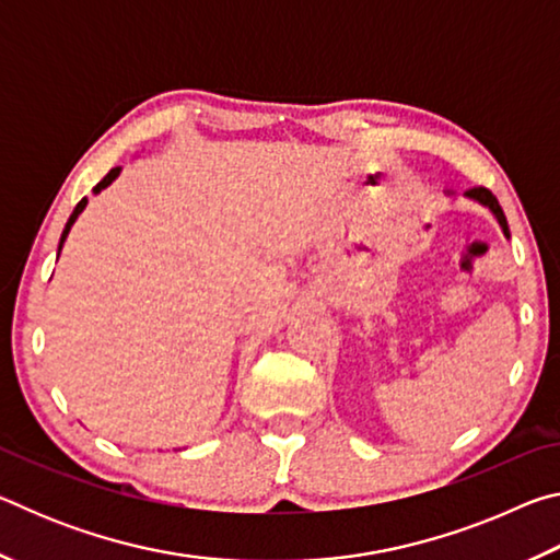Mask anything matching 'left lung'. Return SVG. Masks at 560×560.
Returning <instances> with one entry per match:
<instances>
[{
	"label": "left lung",
	"mask_w": 560,
	"mask_h": 560,
	"mask_svg": "<svg viewBox=\"0 0 560 560\" xmlns=\"http://www.w3.org/2000/svg\"><path fill=\"white\" fill-rule=\"evenodd\" d=\"M467 197H471V200H477V202H481L485 207H489L491 212H494V217L499 220V224H501V230H504V234L509 236V224H506V217H504V210H501V205H499V200L494 195H491V189H487V187H471V189H467V192H464Z\"/></svg>",
	"instance_id": "1"
}]
</instances>
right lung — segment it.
I'll list each match as a JSON object with an SVG mask.
<instances>
[{
    "label": "right lung",
    "mask_w": 560,
    "mask_h": 560,
    "mask_svg": "<svg viewBox=\"0 0 560 560\" xmlns=\"http://www.w3.org/2000/svg\"><path fill=\"white\" fill-rule=\"evenodd\" d=\"M118 173H120V167H113L110 170V173L106 175V177H103L101 179V183L96 185V187H93V192H101V189L103 187H108L110 183H113V179H116L118 177ZM89 205V200H86V197H83V200L79 202V205H75V210H73V214L69 217V222H66V226H63V234H61V242H59V252H61V246H63V242H66V236H69V232H71V226H73V222H75V217H79L81 212H83V207H86Z\"/></svg>",
    "instance_id": "1"
}]
</instances>
